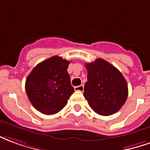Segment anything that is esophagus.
Masks as SVG:
<instances>
[{
    "instance_id": "34e87169",
    "label": "esophagus",
    "mask_w": 150,
    "mask_h": 150,
    "mask_svg": "<svg viewBox=\"0 0 150 150\" xmlns=\"http://www.w3.org/2000/svg\"><path fill=\"white\" fill-rule=\"evenodd\" d=\"M74 90H75V91L83 92L84 86H83V85H81V86H75V87H74Z\"/></svg>"
}]
</instances>
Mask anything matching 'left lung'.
I'll return each mask as SVG.
<instances>
[{
    "instance_id": "obj_1",
    "label": "left lung",
    "mask_w": 150,
    "mask_h": 150,
    "mask_svg": "<svg viewBox=\"0 0 150 150\" xmlns=\"http://www.w3.org/2000/svg\"><path fill=\"white\" fill-rule=\"evenodd\" d=\"M87 81L84 97L91 109L101 115L117 112L127 100V81L119 70L103 59L86 64Z\"/></svg>"
}]
</instances>
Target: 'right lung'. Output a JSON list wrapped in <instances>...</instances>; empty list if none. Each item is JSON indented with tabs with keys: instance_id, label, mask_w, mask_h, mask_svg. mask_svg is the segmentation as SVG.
<instances>
[{
	"instance_id": "right-lung-1",
	"label": "right lung",
	"mask_w": 150,
	"mask_h": 150,
	"mask_svg": "<svg viewBox=\"0 0 150 150\" xmlns=\"http://www.w3.org/2000/svg\"><path fill=\"white\" fill-rule=\"evenodd\" d=\"M69 63L62 57L52 56L38 64L28 75L25 89L37 111L49 115L66 106L74 92L67 71Z\"/></svg>"
}]
</instances>
